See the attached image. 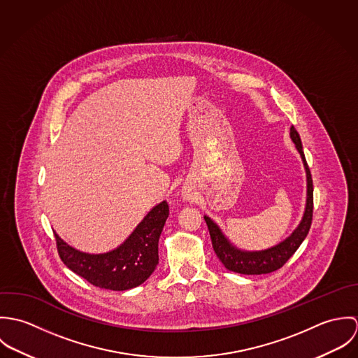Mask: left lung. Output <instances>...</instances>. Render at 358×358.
Masks as SVG:
<instances>
[{"instance_id":"8db88e82","label":"left lung","mask_w":358,"mask_h":358,"mask_svg":"<svg viewBox=\"0 0 358 358\" xmlns=\"http://www.w3.org/2000/svg\"><path fill=\"white\" fill-rule=\"evenodd\" d=\"M291 139L301 154L305 169H306L307 199L303 217L299 226L294 230V233L288 238H285L278 245L264 251H254V252L241 251L236 248L224 237L222 230L217 227L216 223L210 220V217L204 216L205 223L210 234L213 251L219 257V260L224 264V267L230 271L240 273V274H267V273L275 271L280 267H282L285 262L296 252L299 245L306 238L307 233L311 226V220H313V179H311V173L303 153L301 136L294 125L291 127Z\"/></svg>"}]
</instances>
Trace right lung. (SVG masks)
I'll use <instances>...</instances> for the list:
<instances>
[{
  "mask_svg": "<svg viewBox=\"0 0 358 358\" xmlns=\"http://www.w3.org/2000/svg\"><path fill=\"white\" fill-rule=\"evenodd\" d=\"M168 215L166 201L155 205L118 248L98 255L70 247L55 233L57 252L71 271L98 288H135L152 275L158 264V238Z\"/></svg>",
  "mask_w": 358,
  "mask_h": 358,
  "instance_id": "1",
  "label": "right lung"
}]
</instances>
